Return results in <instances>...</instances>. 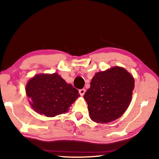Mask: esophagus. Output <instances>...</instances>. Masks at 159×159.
Wrapping results in <instances>:
<instances>
[{
	"mask_svg": "<svg viewBox=\"0 0 159 159\" xmlns=\"http://www.w3.org/2000/svg\"><path fill=\"white\" fill-rule=\"evenodd\" d=\"M79 94L80 96H83L85 93V89H79Z\"/></svg>",
	"mask_w": 159,
	"mask_h": 159,
	"instance_id": "1",
	"label": "esophagus"
}]
</instances>
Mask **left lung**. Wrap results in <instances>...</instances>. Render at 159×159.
<instances>
[{
  "mask_svg": "<svg viewBox=\"0 0 159 159\" xmlns=\"http://www.w3.org/2000/svg\"><path fill=\"white\" fill-rule=\"evenodd\" d=\"M134 88L133 76L123 67L96 73L83 96L91 119L107 123L119 119L131 102Z\"/></svg>",
  "mask_w": 159,
  "mask_h": 159,
  "instance_id": "left-lung-1",
  "label": "left lung"
}]
</instances>
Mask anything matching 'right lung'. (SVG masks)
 <instances>
[{"label":"right lung","instance_id":"1","mask_svg":"<svg viewBox=\"0 0 159 159\" xmlns=\"http://www.w3.org/2000/svg\"><path fill=\"white\" fill-rule=\"evenodd\" d=\"M31 106L37 113L54 117L67 112L80 96L79 91L58 74H38L26 85Z\"/></svg>","mask_w":159,"mask_h":159}]
</instances>
